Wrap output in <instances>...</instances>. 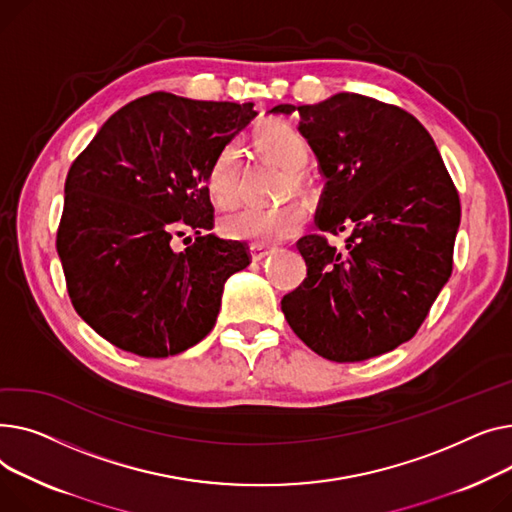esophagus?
Listing matches in <instances>:
<instances>
[{
  "instance_id": "1",
  "label": "esophagus",
  "mask_w": 512,
  "mask_h": 512,
  "mask_svg": "<svg viewBox=\"0 0 512 512\" xmlns=\"http://www.w3.org/2000/svg\"><path fill=\"white\" fill-rule=\"evenodd\" d=\"M268 254H273V250L266 248V246H260V244H252V246H250V256H252L254 262L264 260Z\"/></svg>"
}]
</instances>
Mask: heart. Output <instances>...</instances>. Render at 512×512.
Masks as SVG:
<instances>
[{"label":"heart","mask_w":512,"mask_h":512,"mask_svg":"<svg viewBox=\"0 0 512 512\" xmlns=\"http://www.w3.org/2000/svg\"><path fill=\"white\" fill-rule=\"evenodd\" d=\"M260 153L289 171L287 192L304 190L306 175L299 171L308 163V144L302 134L281 122H270L256 134ZM206 188L213 202L221 208L233 206L242 196V153L235 144L225 146L206 175ZM308 219L299 202H285L273 208L244 206L221 221V231L229 239L252 244H277L295 235Z\"/></svg>","instance_id":"1"}]
</instances>
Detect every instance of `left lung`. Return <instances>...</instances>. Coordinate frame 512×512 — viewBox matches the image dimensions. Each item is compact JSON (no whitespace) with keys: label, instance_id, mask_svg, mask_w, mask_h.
<instances>
[{"label":"left lung","instance_id":"1","mask_svg":"<svg viewBox=\"0 0 512 512\" xmlns=\"http://www.w3.org/2000/svg\"><path fill=\"white\" fill-rule=\"evenodd\" d=\"M299 113L302 134L326 177L316 210L322 235L297 242L308 277L281 310L312 351L330 362H364L409 341L453 273L461 202L428 130L401 107L339 93Z\"/></svg>","mask_w":512,"mask_h":512}]
</instances>
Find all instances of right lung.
I'll return each mask as SVG.
<instances>
[{
    "label": "right lung",
    "mask_w": 512,
    "mask_h": 512,
    "mask_svg": "<svg viewBox=\"0 0 512 512\" xmlns=\"http://www.w3.org/2000/svg\"><path fill=\"white\" fill-rule=\"evenodd\" d=\"M254 117V103L153 93L115 111L72 163L57 254L74 310L111 345L169 357L213 330L250 252L204 233L215 225L206 175ZM186 228L195 244L175 253Z\"/></svg>",
    "instance_id": "add662e5"
}]
</instances>
